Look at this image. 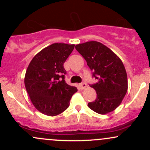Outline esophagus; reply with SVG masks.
Segmentation results:
<instances>
[{
    "label": "esophagus",
    "mask_w": 150,
    "mask_h": 150,
    "mask_svg": "<svg viewBox=\"0 0 150 150\" xmlns=\"http://www.w3.org/2000/svg\"><path fill=\"white\" fill-rule=\"evenodd\" d=\"M80 87L82 89H85V88H86V87H87V84H86V83H81L80 85Z\"/></svg>",
    "instance_id": "34e87169"
}]
</instances>
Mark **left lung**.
Instances as JSON below:
<instances>
[{
  "label": "left lung",
  "mask_w": 150,
  "mask_h": 150,
  "mask_svg": "<svg viewBox=\"0 0 150 150\" xmlns=\"http://www.w3.org/2000/svg\"><path fill=\"white\" fill-rule=\"evenodd\" d=\"M93 71L97 83V99L89 102V108L99 114H107L121 104L128 90V77L123 62L109 48L100 42L91 41L75 46Z\"/></svg>",
  "instance_id": "8db88e82"
}]
</instances>
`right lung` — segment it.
Wrapping results in <instances>:
<instances>
[{
	"label": "right lung",
	"mask_w": 150,
	"mask_h": 150,
	"mask_svg": "<svg viewBox=\"0 0 150 150\" xmlns=\"http://www.w3.org/2000/svg\"><path fill=\"white\" fill-rule=\"evenodd\" d=\"M75 44L55 43L43 49L32 58L25 76V85L39 112L55 116L66 110L77 91L65 82L63 64Z\"/></svg>",
	"instance_id": "1"
}]
</instances>
